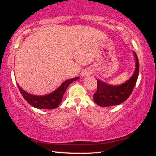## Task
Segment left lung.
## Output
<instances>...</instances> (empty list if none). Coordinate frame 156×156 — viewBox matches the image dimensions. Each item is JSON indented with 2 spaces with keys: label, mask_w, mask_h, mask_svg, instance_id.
<instances>
[{
  "label": "left lung",
  "mask_w": 156,
  "mask_h": 156,
  "mask_svg": "<svg viewBox=\"0 0 156 156\" xmlns=\"http://www.w3.org/2000/svg\"><path fill=\"white\" fill-rule=\"evenodd\" d=\"M136 60V68L130 78L120 85H111L103 80L97 79L98 88L93 100L99 106L108 107L123 103L129 98L136 83L139 76V64L136 53L133 52Z\"/></svg>",
  "instance_id": "left-lung-1"
}]
</instances>
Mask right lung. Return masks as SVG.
I'll return each instance as SVG.
<instances>
[{
  "instance_id": "add662e5",
  "label": "right lung",
  "mask_w": 156,
  "mask_h": 156,
  "mask_svg": "<svg viewBox=\"0 0 156 156\" xmlns=\"http://www.w3.org/2000/svg\"><path fill=\"white\" fill-rule=\"evenodd\" d=\"M78 77L70 78L63 82L55 91L45 95H35L26 92L17 83L20 92L24 99L34 108L39 109H54L58 106L68 86L78 79Z\"/></svg>"
}]
</instances>
